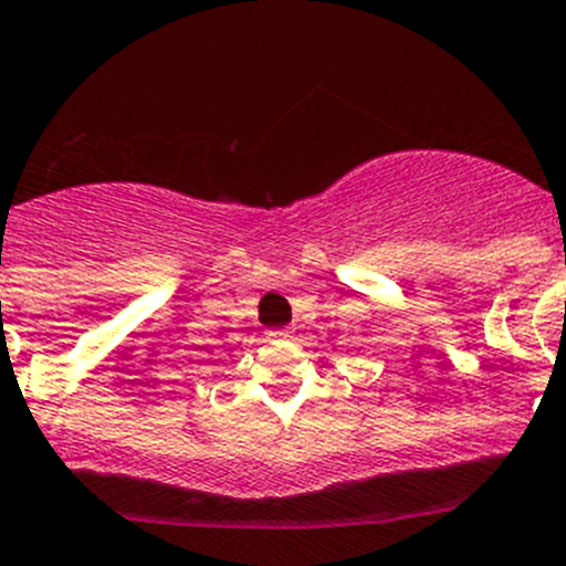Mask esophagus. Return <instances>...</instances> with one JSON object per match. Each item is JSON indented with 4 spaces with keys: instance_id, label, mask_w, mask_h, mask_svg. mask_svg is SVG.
I'll return each mask as SVG.
<instances>
[{
    "instance_id": "34e87169",
    "label": "esophagus",
    "mask_w": 566,
    "mask_h": 566,
    "mask_svg": "<svg viewBox=\"0 0 566 566\" xmlns=\"http://www.w3.org/2000/svg\"><path fill=\"white\" fill-rule=\"evenodd\" d=\"M269 336H289V331H272Z\"/></svg>"
}]
</instances>
